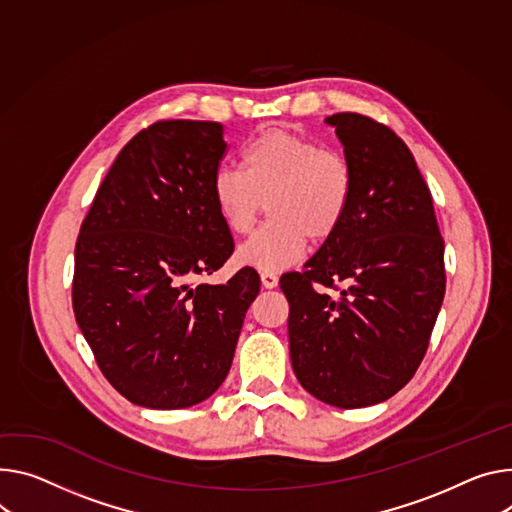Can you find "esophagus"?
I'll return each instance as SVG.
<instances>
[{
    "mask_svg": "<svg viewBox=\"0 0 512 512\" xmlns=\"http://www.w3.org/2000/svg\"><path fill=\"white\" fill-rule=\"evenodd\" d=\"M277 282H280V277H277L275 273H271V271H263V273H261V284H263V288L271 290V288L277 286Z\"/></svg>",
    "mask_w": 512,
    "mask_h": 512,
    "instance_id": "esophagus-1",
    "label": "esophagus"
}]
</instances>
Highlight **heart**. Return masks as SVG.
Here are the masks:
<instances>
[{
  "label": "heart",
  "mask_w": 512,
  "mask_h": 512,
  "mask_svg": "<svg viewBox=\"0 0 512 512\" xmlns=\"http://www.w3.org/2000/svg\"><path fill=\"white\" fill-rule=\"evenodd\" d=\"M243 171L222 167L212 177V202L224 226L249 235L259 216L271 220L237 253L261 271L294 265L306 243L322 245L341 228L353 198L349 159L331 147L286 128H265L241 153Z\"/></svg>",
  "instance_id": "1"
}]
</instances>
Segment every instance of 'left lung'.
Masks as SVG:
<instances>
[{
    "instance_id": "8db88e82",
    "label": "left lung",
    "mask_w": 512,
    "mask_h": 512,
    "mask_svg": "<svg viewBox=\"0 0 512 512\" xmlns=\"http://www.w3.org/2000/svg\"><path fill=\"white\" fill-rule=\"evenodd\" d=\"M327 122L355 173L351 206L335 237L280 286L298 382L322 402L361 408L394 396L421 365L445 296V243L402 138L355 112Z\"/></svg>"
}]
</instances>
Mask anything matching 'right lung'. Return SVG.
I'll list each match as a JSON object with an SVG mask.
<instances>
[{"mask_svg": "<svg viewBox=\"0 0 512 512\" xmlns=\"http://www.w3.org/2000/svg\"><path fill=\"white\" fill-rule=\"evenodd\" d=\"M224 153L218 122L157 120L120 151L81 222L75 320L132 404L173 410L212 396L259 294L253 267L196 282L235 251L212 202Z\"/></svg>", "mask_w": 512, "mask_h": 512, "instance_id": "right-lung-1", "label": "right lung"}]
</instances>
